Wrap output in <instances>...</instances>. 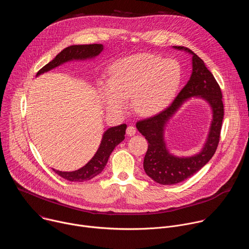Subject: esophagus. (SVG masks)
<instances>
[{"instance_id":"1","label":"esophagus","mask_w":249,"mask_h":249,"mask_svg":"<svg viewBox=\"0 0 249 249\" xmlns=\"http://www.w3.org/2000/svg\"><path fill=\"white\" fill-rule=\"evenodd\" d=\"M126 133L128 136H133L136 134V128L133 126V125H129L127 127V130H126Z\"/></svg>"}]
</instances>
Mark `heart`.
I'll return each instance as SVG.
<instances>
[{
  "label": "heart",
  "mask_w": 249,
  "mask_h": 249,
  "mask_svg": "<svg viewBox=\"0 0 249 249\" xmlns=\"http://www.w3.org/2000/svg\"><path fill=\"white\" fill-rule=\"evenodd\" d=\"M182 71L179 64L153 54H137L119 59L108 70V83L100 86L106 106L122 111L125 101L140 114L155 113L170 102L179 88Z\"/></svg>",
  "instance_id": "1"
}]
</instances>
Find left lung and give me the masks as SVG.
Segmentation results:
<instances>
[{
	"label": "left lung",
	"instance_id": "left-lung-1",
	"mask_svg": "<svg viewBox=\"0 0 249 249\" xmlns=\"http://www.w3.org/2000/svg\"><path fill=\"white\" fill-rule=\"evenodd\" d=\"M192 54V75L188 83L165 109L152 117L139 120L136 127L148 141L149 146L144 159V169L156 182L162 185L179 183L199 171L216 153L224 119L223 94L219 84L205 66L203 60L183 46H174ZM201 96L212 106L213 120L210 133L202 152L190 158H177L170 155L163 142L165 123L187 98Z\"/></svg>",
	"mask_w": 249,
	"mask_h": 249
}]
</instances>
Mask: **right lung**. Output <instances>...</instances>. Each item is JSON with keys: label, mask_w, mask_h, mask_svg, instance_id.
<instances>
[{"label": "right lung", "mask_w": 249, "mask_h": 249, "mask_svg": "<svg viewBox=\"0 0 249 249\" xmlns=\"http://www.w3.org/2000/svg\"><path fill=\"white\" fill-rule=\"evenodd\" d=\"M103 49L101 44H88V45H72L70 47L65 48L61 51L51 62L41 68L38 72L37 76L50 71L51 69L67 62L70 60H79V59H88L97 56ZM126 124H121L119 126L111 127L106 131L103 135L101 144L93 156V158L82 168L76 171H59L53 169L58 175L69 181H86L93 178L94 176L99 174L107 163L108 158L114 148L120 144L125 138Z\"/></svg>", "instance_id": "1"}]
</instances>
